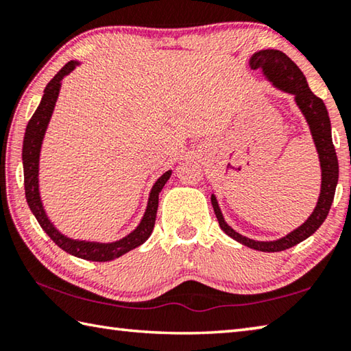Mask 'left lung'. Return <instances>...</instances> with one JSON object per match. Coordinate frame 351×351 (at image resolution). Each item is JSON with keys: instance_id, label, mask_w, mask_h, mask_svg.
Wrapping results in <instances>:
<instances>
[{"instance_id": "obj_1", "label": "left lung", "mask_w": 351, "mask_h": 351, "mask_svg": "<svg viewBox=\"0 0 351 351\" xmlns=\"http://www.w3.org/2000/svg\"><path fill=\"white\" fill-rule=\"evenodd\" d=\"M249 63H251L252 69H263L265 75L268 77L277 88H280L282 91L293 94L297 105H299V108L306 117L314 144H316L319 153L320 167H322V189H320V197L316 209L311 213V217L308 218L300 228H297L287 237H283V239L276 241H255L247 239V237L240 235L239 232H235L232 228H229V226L226 224L221 215V210H219L218 203L213 195L212 206L218 218L219 228H221L229 237H232L234 240L247 247L255 249V251L278 252L293 247L295 245H299L300 241L306 240L308 237L316 232L320 228V224L325 221V218L330 212L332 198H335L337 178H339V164H337L336 150L331 139V123L328 111H326L324 100L317 97L316 94H313V91L310 90L305 75L299 69V66H297L287 54H283L282 51L277 49H265L255 52Z\"/></svg>"}]
</instances>
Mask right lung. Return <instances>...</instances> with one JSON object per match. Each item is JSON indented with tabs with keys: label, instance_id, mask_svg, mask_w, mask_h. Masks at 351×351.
<instances>
[{
	"label": "right lung",
	"instance_id": "obj_1",
	"mask_svg": "<svg viewBox=\"0 0 351 351\" xmlns=\"http://www.w3.org/2000/svg\"><path fill=\"white\" fill-rule=\"evenodd\" d=\"M77 62H68L64 66L58 71L49 83L45 88V94L41 97V102L38 108L35 110L31 121L27 122L25 141H23V167H25V192L27 204L31 207L32 213L37 218L41 228L45 232L51 237V240L56 243L58 247L66 251L71 255L91 260V261H110L119 258L121 255L127 254L132 249L141 246L148 237L152 235L154 221H156V212H158V201H159V192H161L165 182L171 175V171H165V173L154 182L152 189L150 198H148V206L145 210V215L142 218L141 224L136 228L132 234L127 235L125 239L119 240L116 243H90V241H75L71 240L68 237L62 235L58 230L52 226V223L47 219L43 204H41L40 193H38V159H40V148L41 142H43V136L49 123V119L54 106L57 102L58 93H60L62 79L71 71L75 68Z\"/></svg>",
	"mask_w": 351,
	"mask_h": 351
}]
</instances>
